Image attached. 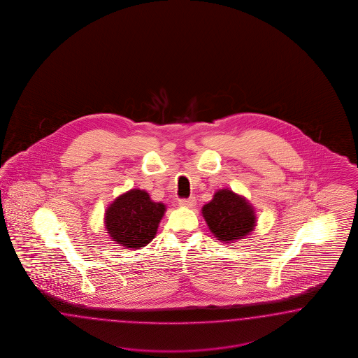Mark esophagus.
Wrapping results in <instances>:
<instances>
[{
    "instance_id": "obj_1",
    "label": "esophagus",
    "mask_w": 358,
    "mask_h": 358,
    "mask_svg": "<svg viewBox=\"0 0 358 358\" xmlns=\"http://www.w3.org/2000/svg\"><path fill=\"white\" fill-rule=\"evenodd\" d=\"M196 201H195L194 196H190V198H184V199H180L178 201V205L182 207H194Z\"/></svg>"
}]
</instances>
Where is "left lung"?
<instances>
[{
  "label": "left lung",
  "instance_id": "left-lung-1",
  "mask_svg": "<svg viewBox=\"0 0 358 358\" xmlns=\"http://www.w3.org/2000/svg\"><path fill=\"white\" fill-rule=\"evenodd\" d=\"M202 214L213 235L223 243L245 238L256 226L253 206L229 189L217 190L214 198L202 207Z\"/></svg>",
  "mask_w": 358,
  "mask_h": 358
}]
</instances>
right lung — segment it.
Here are the masks:
<instances>
[{"instance_id":"obj_1","label":"right lung","mask_w":358,"mask_h":358,"mask_svg":"<svg viewBox=\"0 0 358 358\" xmlns=\"http://www.w3.org/2000/svg\"><path fill=\"white\" fill-rule=\"evenodd\" d=\"M165 208L162 202H153L145 190L132 189L106 208L108 236L123 248H143L155 238Z\"/></svg>"}]
</instances>
